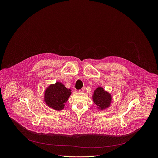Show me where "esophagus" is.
Here are the masks:
<instances>
[{
	"label": "esophagus",
	"mask_w": 158,
	"mask_h": 158,
	"mask_svg": "<svg viewBox=\"0 0 158 158\" xmlns=\"http://www.w3.org/2000/svg\"><path fill=\"white\" fill-rule=\"evenodd\" d=\"M84 90H85V87H82L81 89H80L79 91V92H84Z\"/></svg>",
	"instance_id": "1"
}]
</instances>
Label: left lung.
Here are the masks:
<instances>
[{
	"instance_id": "left-lung-1",
	"label": "left lung",
	"mask_w": 158,
	"mask_h": 158,
	"mask_svg": "<svg viewBox=\"0 0 158 158\" xmlns=\"http://www.w3.org/2000/svg\"><path fill=\"white\" fill-rule=\"evenodd\" d=\"M93 100L98 106L97 108L99 110H102L110 106L112 96L109 92L104 90L102 87L99 86L94 91Z\"/></svg>"
}]
</instances>
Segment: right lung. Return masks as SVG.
Here are the masks:
<instances>
[{
    "label": "right lung",
    "mask_w": 158,
    "mask_h": 158,
    "mask_svg": "<svg viewBox=\"0 0 158 158\" xmlns=\"http://www.w3.org/2000/svg\"><path fill=\"white\" fill-rule=\"evenodd\" d=\"M71 94L70 89L66 88L60 82H56L49 85L45 90L44 101L48 107L56 110H61Z\"/></svg>",
    "instance_id": "obj_1"
}]
</instances>
